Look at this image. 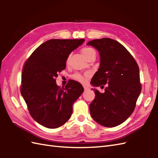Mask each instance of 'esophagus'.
Masks as SVG:
<instances>
[{"mask_svg": "<svg viewBox=\"0 0 158 158\" xmlns=\"http://www.w3.org/2000/svg\"><path fill=\"white\" fill-rule=\"evenodd\" d=\"M83 88H84V90H85V91H87V90H88L89 88H88V87H86V86H83Z\"/></svg>", "mask_w": 158, "mask_h": 158, "instance_id": "34e87169", "label": "esophagus"}]
</instances>
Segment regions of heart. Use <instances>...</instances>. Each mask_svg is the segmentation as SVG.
<instances>
[{"label": "heart", "mask_w": 158, "mask_h": 158, "mask_svg": "<svg viewBox=\"0 0 158 158\" xmlns=\"http://www.w3.org/2000/svg\"><path fill=\"white\" fill-rule=\"evenodd\" d=\"M81 52L85 57V58L87 60H89V58H96V52L95 51L94 49H93L92 48H89V47H85V48H83L81 49ZM70 56H69L68 58L66 59V63L68 64L69 62V60H70ZM72 78L73 79L76 80V81H79V82H81V83H83L85 81V78L84 76H83L80 73H75L74 74V75L72 76Z\"/></svg>", "instance_id": "1"}]
</instances>
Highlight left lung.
Instances as JSON below:
<instances>
[{"label": "left lung", "instance_id": "8db88e82", "mask_svg": "<svg viewBox=\"0 0 158 158\" xmlns=\"http://www.w3.org/2000/svg\"><path fill=\"white\" fill-rule=\"evenodd\" d=\"M98 50L100 64L91 80L94 86L106 87L105 92L94 89L95 98L89 111L97 123L115 127L128 118L135 109L141 92L138 64L125 47L109 38L87 43Z\"/></svg>", "mask_w": 158, "mask_h": 158}]
</instances>
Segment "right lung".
Returning a JSON list of instances; mask_svg holds the SVG:
<instances>
[{
	"instance_id": "right-lung-1",
	"label": "right lung",
	"mask_w": 158,
	"mask_h": 158,
	"mask_svg": "<svg viewBox=\"0 0 158 158\" xmlns=\"http://www.w3.org/2000/svg\"><path fill=\"white\" fill-rule=\"evenodd\" d=\"M84 39H51L36 48L23 64L20 91L28 111L36 122L56 128L71 117L73 105L83 93L81 83L74 80L60 88L56 77L66 68L72 51Z\"/></svg>"
}]
</instances>
